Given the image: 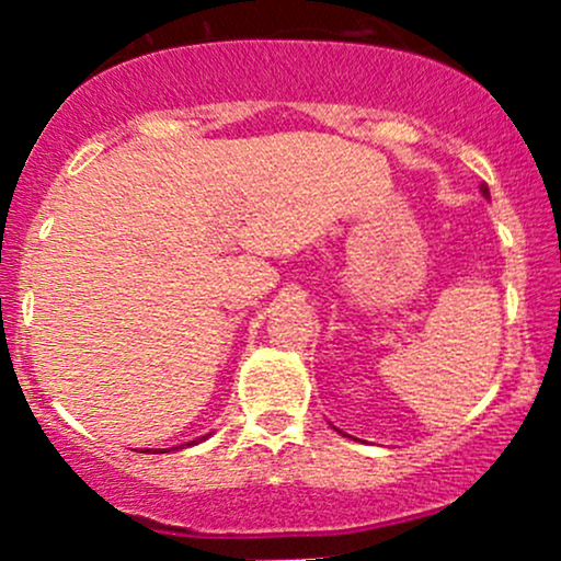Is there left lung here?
I'll return each instance as SVG.
<instances>
[{"mask_svg": "<svg viewBox=\"0 0 561 561\" xmlns=\"http://www.w3.org/2000/svg\"><path fill=\"white\" fill-rule=\"evenodd\" d=\"M482 194H484V196H488V194H490V191H488V186H482Z\"/></svg>", "mask_w": 561, "mask_h": 561, "instance_id": "8db88e82", "label": "left lung"}]
</instances>
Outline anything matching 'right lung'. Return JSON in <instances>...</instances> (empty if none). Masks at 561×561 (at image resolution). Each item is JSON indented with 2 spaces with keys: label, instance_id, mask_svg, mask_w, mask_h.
Here are the masks:
<instances>
[{
  "label": "right lung",
  "instance_id": "right-lung-1",
  "mask_svg": "<svg viewBox=\"0 0 561 561\" xmlns=\"http://www.w3.org/2000/svg\"><path fill=\"white\" fill-rule=\"evenodd\" d=\"M202 439H205V436H202ZM202 439H194V442H188V445H196V442H202ZM183 447V445H181ZM144 453H149V450H144ZM153 453H162V450H153ZM170 453V450H168Z\"/></svg>",
  "mask_w": 561,
  "mask_h": 561
}]
</instances>
